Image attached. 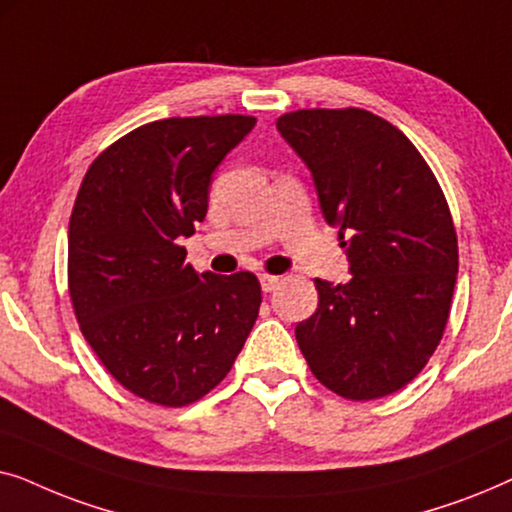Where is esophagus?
Wrapping results in <instances>:
<instances>
[{"label": "esophagus", "mask_w": 512, "mask_h": 512, "mask_svg": "<svg viewBox=\"0 0 512 512\" xmlns=\"http://www.w3.org/2000/svg\"><path fill=\"white\" fill-rule=\"evenodd\" d=\"M258 279H261V289L265 293H272L279 286V277H275V275H261Z\"/></svg>", "instance_id": "esophagus-1"}]
</instances>
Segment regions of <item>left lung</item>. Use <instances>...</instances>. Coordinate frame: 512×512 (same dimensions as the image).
<instances>
[{
  "instance_id": "left-lung-1",
  "label": "left lung",
  "mask_w": 512,
  "mask_h": 512,
  "mask_svg": "<svg viewBox=\"0 0 512 512\" xmlns=\"http://www.w3.org/2000/svg\"><path fill=\"white\" fill-rule=\"evenodd\" d=\"M277 130L312 172L352 279H314L319 307L296 326L314 377L342 398L403 389L443 338L459 251L431 167L401 130L363 109H300Z\"/></svg>"
}]
</instances>
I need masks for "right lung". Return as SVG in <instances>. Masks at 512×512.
Masks as SVG:
<instances>
[{"mask_svg": "<svg viewBox=\"0 0 512 512\" xmlns=\"http://www.w3.org/2000/svg\"><path fill=\"white\" fill-rule=\"evenodd\" d=\"M254 116L163 118L95 158L69 219V296L104 368L149 403L209 394L244 347L261 307L251 272L186 263L181 237L205 219L212 174Z\"/></svg>", "mask_w": 512, "mask_h": 512, "instance_id": "right-lung-1", "label": "right lung"}]
</instances>
